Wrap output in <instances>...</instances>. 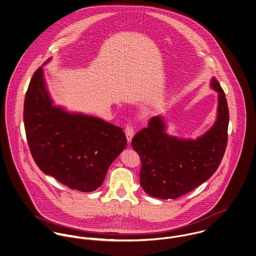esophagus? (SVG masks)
Listing matches in <instances>:
<instances>
[{"mask_svg": "<svg viewBox=\"0 0 256 256\" xmlns=\"http://www.w3.org/2000/svg\"><path fill=\"white\" fill-rule=\"evenodd\" d=\"M124 132H126V140H128V144H130V142H132V138H134V128H132V126H126Z\"/></svg>", "mask_w": 256, "mask_h": 256, "instance_id": "esophagus-1", "label": "esophagus"}]
</instances>
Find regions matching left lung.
Returning a JSON list of instances; mask_svg holds the SVG:
<instances>
[{"label":"left lung","mask_w":256,"mask_h":256,"mask_svg":"<svg viewBox=\"0 0 256 256\" xmlns=\"http://www.w3.org/2000/svg\"><path fill=\"white\" fill-rule=\"evenodd\" d=\"M210 88L218 93L216 118L201 136H169L165 118L159 114L132 138V146L142 159L140 185L148 195L162 200L179 198L206 182L220 166L228 142L230 114L224 92L214 77Z\"/></svg>","instance_id":"8db88e82"}]
</instances>
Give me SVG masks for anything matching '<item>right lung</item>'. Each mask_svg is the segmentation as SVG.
Here are the masks:
<instances>
[{"mask_svg": "<svg viewBox=\"0 0 256 256\" xmlns=\"http://www.w3.org/2000/svg\"><path fill=\"white\" fill-rule=\"evenodd\" d=\"M50 61V58L44 64ZM24 122L38 168L81 192H92L102 185L110 165L128 144L122 128L54 104L42 66L28 85Z\"/></svg>", "mask_w": 256, "mask_h": 256, "instance_id": "obj_1", "label": "right lung"}]
</instances>
